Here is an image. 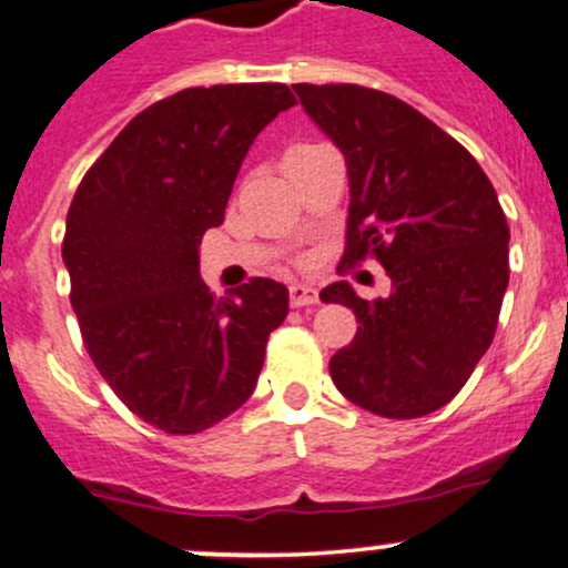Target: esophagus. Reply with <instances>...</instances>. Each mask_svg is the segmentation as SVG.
I'll return each instance as SVG.
<instances>
[{"instance_id":"1","label":"esophagus","mask_w":568,"mask_h":568,"mask_svg":"<svg viewBox=\"0 0 568 568\" xmlns=\"http://www.w3.org/2000/svg\"><path fill=\"white\" fill-rule=\"evenodd\" d=\"M288 298H291V307H310V304H317V291L313 285L294 283L288 288Z\"/></svg>"}]
</instances>
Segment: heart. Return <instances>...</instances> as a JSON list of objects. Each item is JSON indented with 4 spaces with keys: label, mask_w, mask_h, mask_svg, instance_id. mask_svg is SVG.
Masks as SVG:
<instances>
[{
    "label": "heart",
    "mask_w": 568,
    "mask_h": 568,
    "mask_svg": "<svg viewBox=\"0 0 568 568\" xmlns=\"http://www.w3.org/2000/svg\"><path fill=\"white\" fill-rule=\"evenodd\" d=\"M323 145H313V142H298V145H294L291 148L288 153L285 155H304V153H315V151H321Z\"/></svg>",
    "instance_id": "obj_1"
}]
</instances>
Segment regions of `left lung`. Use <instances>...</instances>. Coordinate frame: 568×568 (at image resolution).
Listing matches in <instances>:
<instances>
[{
    "label": "left lung",
    "mask_w": 568,
    "mask_h": 568,
    "mask_svg": "<svg viewBox=\"0 0 568 568\" xmlns=\"http://www.w3.org/2000/svg\"><path fill=\"white\" fill-rule=\"evenodd\" d=\"M294 91L345 155L342 264L375 255L390 277V296L375 302L345 280L321 291L358 317L351 345L328 361L334 385L383 417L434 413L464 388L496 334L509 226L494 185L460 142L390 93L347 83Z\"/></svg>",
    "instance_id": "obj_1"
}]
</instances>
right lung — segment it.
Masks as SVG:
<instances>
[{"instance_id":"obj_1","label":"right lung","mask_w":568,"mask_h":568,"mask_svg":"<svg viewBox=\"0 0 568 568\" xmlns=\"http://www.w3.org/2000/svg\"><path fill=\"white\" fill-rule=\"evenodd\" d=\"M296 104L283 83L185 89L142 110L85 172L64 264L85 351L115 396L166 434H199L247 402L288 288L253 277L215 298L199 245L223 223L266 123Z\"/></svg>"}]
</instances>
